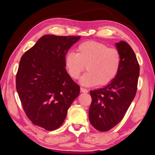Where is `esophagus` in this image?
Here are the masks:
<instances>
[{
  "mask_svg": "<svg viewBox=\"0 0 155 155\" xmlns=\"http://www.w3.org/2000/svg\"><path fill=\"white\" fill-rule=\"evenodd\" d=\"M80 91L82 93H88V90L86 89V88H80Z\"/></svg>",
  "mask_w": 155,
  "mask_h": 155,
  "instance_id": "34e87169",
  "label": "esophagus"
}]
</instances>
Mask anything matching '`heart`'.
I'll list each match as a JSON object with an SVG mask.
<instances>
[{
    "label": "heart",
    "instance_id": "1",
    "mask_svg": "<svg viewBox=\"0 0 155 155\" xmlns=\"http://www.w3.org/2000/svg\"><path fill=\"white\" fill-rule=\"evenodd\" d=\"M121 56L120 51L96 41H87L76 48V53L68 52L64 65L73 80L79 78L84 67L86 73L80 84L87 87L108 84L115 79L120 69Z\"/></svg>",
    "mask_w": 155,
    "mask_h": 155
}]
</instances>
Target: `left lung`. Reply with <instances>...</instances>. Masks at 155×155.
<instances>
[{"label": "left lung", "mask_w": 155, "mask_h": 155, "mask_svg": "<svg viewBox=\"0 0 155 155\" xmlns=\"http://www.w3.org/2000/svg\"><path fill=\"white\" fill-rule=\"evenodd\" d=\"M121 56L116 78L104 88L90 91L92 102L88 117L93 127L105 132L118 124L125 115L136 95L139 65L135 52L128 43L117 42Z\"/></svg>", "instance_id": "obj_1"}]
</instances>
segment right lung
I'll return each instance as SVG.
<instances>
[{
    "label": "right lung",
    "mask_w": 155,
    "mask_h": 155,
    "mask_svg": "<svg viewBox=\"0 0 155 155\" xmlns=\"http://www.w3.org/2000/svg\"><path fill=\"white\" fill-rule=\"evenodd\" d=\"M80 36L45 35L22 55L16 90L27 117L47 130L60 127L80 88L68 74L64 58Z\"/></svg>",
    "instance_id": "1"
}]
</instances>
